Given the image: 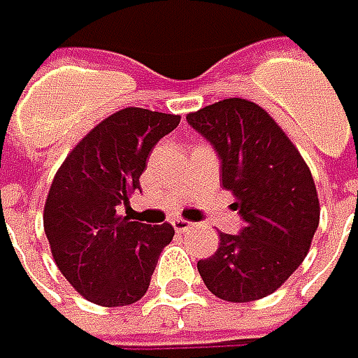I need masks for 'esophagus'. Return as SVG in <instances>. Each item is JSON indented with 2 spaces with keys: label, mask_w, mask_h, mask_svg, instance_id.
I'll return each mask as SVG.
<instances>
[{
  "label": "esophagus",
  "mask_w": 358,
  "mask_h": 358,
  "mask_svg": "<svg viewBox=\"0 0 358 358\" xmlns=\"http://www.w3.org/2000/svg\"><path fill=\"white\" fill-rule=\"evenodd\" d=\"M172 226H174V229L178 231V234H184V231H188V229L192 228L190 222H186V220H172Z\"/></svg>",
  "instance_id": "esophagus-1"
}]
</instances>
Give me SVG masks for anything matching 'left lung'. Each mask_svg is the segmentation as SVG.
<instances>
[{
	"mask_svg": "<svg viewBox=\"0 0 358 358\" xmlns=\"http://www.w3.org/2000/svg\"><path fill=\"white\" fill-rule=\"evenodd\" d=\"M188 124L220 156L222 186L236 196L240 234H220L217 252L198 262L206 287L231 303L279 289L301 265L319 226L311 170L259 105L224 99L190 113Z\"/></svg>",
	"mask_w": 358,
	"mask_h": 358,
	"instance_id": "obj_1",
	"label": "left lung"
}]
</instances>
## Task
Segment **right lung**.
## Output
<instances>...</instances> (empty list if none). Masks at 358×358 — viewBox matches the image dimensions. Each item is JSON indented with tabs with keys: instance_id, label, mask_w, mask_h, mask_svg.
<instances>
[{
	"instance_id": "add662e5",
	"label": "right lung",
	"mask_w": 358,
	"mask_h": 358,
	"mask_svg": "<svg viewBox=\"0 0 358 358\" xmlns=\"http://www.w3.org/2000/svg\"><path fill=\"white\" fill-rule=\"evenodd\" d=\"M178 122V115L122 108L99 122L57 170L43 228L59 271L85 299L118 307L148 289L174 228L130 222L118 216V206L141 190L146 158Z\"/></svg>"
}]
</instances>
